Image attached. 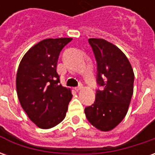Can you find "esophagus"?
I'll list each match as a JSON object with an SVG mask.
<instances>
[{"instance_id":"esophagus-1","label":"esophagus","mask_w":155,"mask_h":155,"mask_svg":"<svg viewBox=\"0 0 155 155\" xmlns=\"http://www.w3.org/2000/svg\"><path fill=\"white\" fill-rule=\"evenodd\" d=\"M82 89H83V85H82V84H80L79 86H77V87L74 88V90H75L76 91H81V90H82Z\"/></svg>"}]
</instances>
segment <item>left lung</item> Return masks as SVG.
Returning <instances> with one entry per match:
<instances>
[{
	"label": "left lung",
	"instance_id": "8db88e82",
	"mask_svg": "<svg viewBox=\"0 0 155 155\" xmlns=\"http://www.w3.org/2000/svg\"><path fill=\"white\" fill-rule=\"evenodd\" d=\"M89 43L97 62V84L94 104L84 109L88 121L98 130L110 131L124 120L134 92V74L126 55L104 39Z\"/></svg>",
	"mask_w": 155,
	"mask_h": 155
}]
</instances>
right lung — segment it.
Wrapping results in <instances>:
<instances>
[{
    "label": "right lung",
    "mask_w": 155,
    "mask_h": 155,
    "mask_svg": "<svg viewBox=\"0 0 155 155\" xmlns=\"http://www.w3.org/2000/svg\"><path fill=\"white\" fill-rule=\"evenodd\" d=\"M72 38L45 39L22 58L16 74V92L29 119L41 129H51L64 120L72 98L71 89L60 84L59 54Z\"/></svg>",
    "instance_id": "add662e5"
}]
</instances>
